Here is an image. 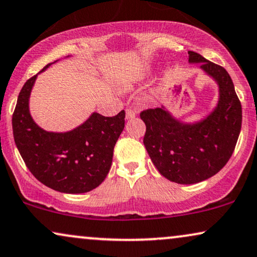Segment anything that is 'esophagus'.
Returning <instances> with one entry per match:
<instances>
[{
    "label": "esophagus",
    "instance_id": "obj_1",
    "mask_svg": "<svg viewBox=\"0 0 257 257\" xmlns=\"http://www.w3.org/2000/svg\"><path fill=\"white\" fill-rule=\"evenodd\" d=\"M136 115H137V113H136L135 109L126 108V119H127V120H128V119H133Z\"/></svg>",
    "mask_w": 257,
    "mask_h": 257
}]
</instances>
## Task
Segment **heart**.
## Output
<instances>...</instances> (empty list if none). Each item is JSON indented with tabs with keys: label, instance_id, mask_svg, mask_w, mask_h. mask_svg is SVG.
I'll use <instances>...</instances> for the list:
<instances>
[{
	"label": "heart",
	"instance_id": "heart-1",
	"mask_svg": "<svg viewBox=\"0 0 257 257\" xmlns=\"http://www.w3.org/2000/svg\"><path fill=\"white\" fill-rule=\"evenodd\" d=\"M141 78H142V76H139L138 79H141ZM122 87H124L125 89H128V88H131V87H132V85H124V86H122Z\"/></svg>",
	"mask_w": 257,
	"mask_h": 257
}]
</instances>
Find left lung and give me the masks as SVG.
Here are the masks:
<instances>
[{
	"mask_svg": "<svg viewBox=\"0 0 257 257\" xmlns=\"http://www.w3.org/2000/svg\"><path fill=\"white\" fill-rule=\"evenodd\" d=\"M188 54L189 63H199L217 84L216 107L196 122L179 120L164 106L141 113L146 125L144 145L153 165L178 184H195L216 175L230 159L242 125V106L228 72L198 53Z\"/></svg>",
	"mask_w": 257,
	"mask_h": 257,
	"instance_id": "left-lung-1",
	"label": "left lung"
}]
</instances>
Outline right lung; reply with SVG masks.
Listing matches in <instances>:
<instances>
[{"mask_svg":"<svg viewBox=\"0 0 257 257\" xmlns=\"http://www.w3.org/2000/svg\"><path fill=\"white\" fill-rule=\"evenodd\" d=\"M36 76L23 85L13 114L20 155L34 177L48 188L63 194L91 191L104 182L111 168L113 149L125 126V111L114 116L93 112L72 131L48 132L33 120L29 112Z\"/></svg>","mask_w":257,"mask_h":257,"instance_id":"1","label":"right lung"}]
</instances>
